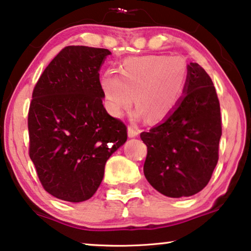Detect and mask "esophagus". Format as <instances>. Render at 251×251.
I'll return each mask as SVG.
<instances>
[{"label": "esophagus", "instance_id": "34e87169", "mask_svg": "<svg viewBox=\"0 0 251 251\" xmlns=\"http://www.w3.org/2000/svg\"><path fill=\"white\" fill-rule=\"evenodd\" d=\"M139 133V129L137 128L136 126L133 125H129L128 126V136L130 138H133V137H137Z\"/></svg>", "mask_w": 251, "mask_h": 251}]
</instances>
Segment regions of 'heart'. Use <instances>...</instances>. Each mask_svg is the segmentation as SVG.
Here are the masks:
<instances>
[{
    "mask_svg": "<svg viewBox=\"0 0 251 251\" xmlns=\"http://www.w3.org/2000/svg\"><path fill=\"white\" fill-rule=\"evenodd\" d=\"M187 64L181 57L149 54L126 59L114 71L102 74L100 85L109 113L118 116L128 109L136 97V115L150 121H162L173 113L185 94Z\"/></svg>",
    "mask_w": 251,
    "mask_h": 251,
    "instance_id": "1",
    "label": "heart"
}]
</instances>
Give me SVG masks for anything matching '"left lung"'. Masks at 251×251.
Instances as JSON below:
<instances>
[{
  "label": "left lung",
  "instance_id": "8db88e82",
  "mask_svg": "<svg viewBox=\"0 0 251 251\" xmlns=\"http://www.w3.org/2000/svg\"><path fill=\"white\" fill-rule=\"evenodd\" d=\"M185 95L176 109L140 133L147 146L144 175L161 194L191 197L207 186L218 162L221 106L211 78L197 63L188 65Z\"/></svg>",
  "mask_w": 251,
  "mask_h": 251
}]
</instances>
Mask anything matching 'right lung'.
Masks as SVG:
<instances>
[{
	"instance_id": "1",
	"label": "right lung",
	"mask_w": 251,
	"mask_h": 251,
	"mask_svg": "<svg viewBox=\"0 0 251 251\" xmlns=\"http://www.w3.org/2000/svg\"><path fill=\"white\" fill-rule=\"evenodd\" d=\"M111 51L65 47L34 87L28 109L29 157L44 190L70 202L90 199L126 126L102 105L99 70Z\"/></svg>"
}]
</instances>
